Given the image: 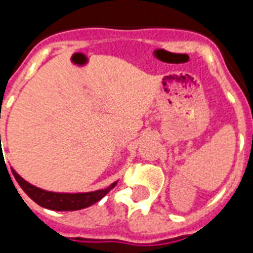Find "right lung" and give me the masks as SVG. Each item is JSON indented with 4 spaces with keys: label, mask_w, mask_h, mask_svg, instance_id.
Segmentation results:
<instances>
[{
    "label": "right lung",
    "mask_w": 253,
    "mask_h": 253,
    "mask_svg": "<svg viewBox=\"0 0 253 253\" xmlns=\"http://www.w3.org/2000/svg\"><path fill=\"white\" fill-rule=\"evenodd\" d=\"M1 136V135H0ZM15 180L19 184L23 192L27 196L37 202L39 206L49 210H56V211H73V210H81V209L89 208L99 200H102L103 197L106 196L107 193L110 192L111 189L114 188L118 181H114L113 184L109 185L107 188L94 190V192H86V193H57V192H48L44 189L34 186L30 184L25 178H22L13 168H11Z\"/></svg>",
    "instance_id": "obj_1"
}]
</instances>
